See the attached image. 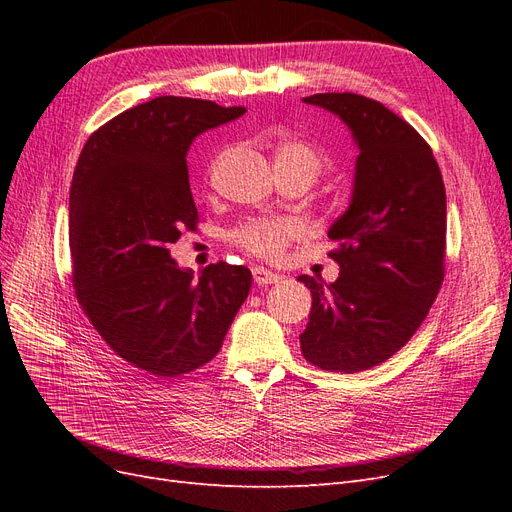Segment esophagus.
Segmentation results:
<instances>
[{"label": "esophagus", "mask_w": 512, "mask_h": 512, "mask_svg": "<svg viewBox=\"0 0 512 512\" xmlns=\"http://www.w3.org/2000/svg\"><path fill=\"white\" fill-rule=\"evenodd\" d=\"M252 273H254V282L258 286H271V284H277V282L282 280L280 273H273V271H269L265 267H254Z\"/></svg>", "instance_id": "34e87169"}]
</instances>
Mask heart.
Instances as JSON below:
<instances>
[{
  "mask_svg": "<svg viewBox=\"0 0 512 512\" xmlns=\"http://www.w3.org/2000/svg\"><path fill=\"white\" fill-rule=\"evenodd\" d=\"M275 162L277 168H303L316 179L327 164V158L314 145L299 141V138H288L277 145ZM303 235L305 226L299 220L284 218V215H254L232 228L228 239L258 258L277 260L284 256L292 241Z\"/></svg>",
  "mask_w": 512,
  "mask_h": 512,
  "instance_id": "obj_1",
  "label": "heart"
}]
</instances>
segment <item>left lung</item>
Segmentation results:
<instances>
[{
    "label": "left lung",
    "instance_id": "8db88e82",
    "mask_svg": "<svg viewBox=\"0 0 512 512\" xmlns=\"http://www.w3.org/2000/svg\"><path fill=\"white\" fill-rule=\"evenodd\" d=\"M342 117L356 158L348 211L329 237L339 277L312 290V312L301 333L305 361L327 371L384 363L421 327L444 282L446 192L425 138L384 104L344 91L303 98Z\"/></svg>",
    "mask_w": 512,
    "mask_h": 512
}]
</instances>
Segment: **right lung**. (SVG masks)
I'll return each mask as SVG.
<instances>
[{"label":"right lung","mask_w":512,"mask_h":512,"mask_svg":"<svg viewBox=\"0 0 512 512\" xmlns=\"http://www.w3.org/2000/svg\"><path fill=\"white\" fill-rule=\"evenodd\" d=\"M245 113L211 100L160 96L87 138L70 188L72 284L83 314L123 361L160 378L207 365L252 288L247 267L183 271L170 258L196 230L188 149Z\"/></svg>","instance_id":"right-lung-1"}]
</instances>
